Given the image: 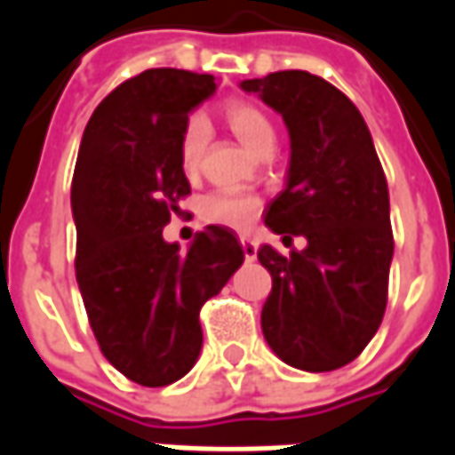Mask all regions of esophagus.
Returning <instances> with one entry per match:
<instances>
[{
    "label": "esophagus",
    "instance_id": "34e87169",
    "mask_svg": "<svg viewBox=\"0 0 455 455\" xmlns=\"http://www.w3.org/2000/svg\"><path fill=\"white\" fill-rule=\"evenodd\" d=\"M241 246H243V253H246V260H253L258 253V246L248 236H241Z\"/></svg>",
    "mask_w": 455,
    "mask_h": 455
}]
</instances>
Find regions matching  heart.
Here are the masks:
<instances>
[{
    "instance_id": "1",
    "label": "heart",
    "mask_w": 455,
    "mask_h": 455,
    "mask_svg": "<svg viewBox=\"0 0 455 455\" xmlns=\"http://www.w3.org/2000/svg\"><path fill=\"white\" fill-rule=\"evenodd\" d=\"M221 119L251 153H266L275 146V126L267 114L251 102H227L221 107ZM207 146V129L202 121H189L180 140V163L188 175H197L199 163ZM260 212V199L238 192H214L202 202V217L212 224L231 228H248Z\"/></svg>"
}]
</instances>
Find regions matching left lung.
Returning a JSON list of instances; mask_svg holds the SVG:
<instances>
[{
    "label": "left lung",
    "mask_w": 455,
    "mask_h": 455,
    "mask_svg": "<svg viewBox=\"0 0 455 455\" xmlns=\"http://www.w3.org/2000/svg\"><path fill=\"white\" fill-rule=\"evenodd\" d=\"M290 133L285 189L263 212L302 251L258 248L273 277L260 315L267 346L307 372L336 371L368 346L385 315L392 263L390 195L372 136L355 104L305 70L243 80Z\"/></svg>",
    "instance_id": "1"
}]
</instances>
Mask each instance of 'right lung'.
Returning a JSON list of instances; mask_svg holds the SVG:
<instances>
[{
	"label": "right lung",
	"mask_w": 455,
	"mask_h": 455,
	"mask_svg": "<svg viewBox=\"0 0 455 455\" xmlns=\"http://www.w3.org/2000/svg\"><path fill=\"white\" fill-rule=\"evenodd\" d=\"M214 92L212 75L146 70L100 102L77 153L70 204L80 295L104 358L146 387L192 371L199 309L246 258L236 234L217 224L188 251L163 238L170 212L189 195L180 140Z\"/></svg>",
	"instance_id": "obj_1"
}]
</instances>
